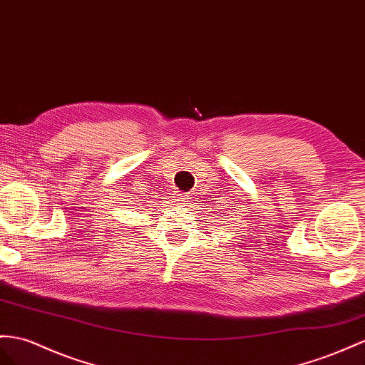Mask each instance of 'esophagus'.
Wrapping results in <instances>:
<instances>
[{
	"label": "esophagus",
	"instance_id": "1",
	"mask_svg": "<svg viewBox=\"0 0 365 365\" xmlns=\"http://www.w3.org/2000/svg\"><path fill=\"white\" fill-rule=\"evenodd\" d=\"M177 202H180L182 205L186 202V195L185 194H180V197H179V200H177Z\"/></svg>",
	"mask_w": 365,
	"mask_h": 365
}]
</instances>
